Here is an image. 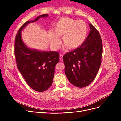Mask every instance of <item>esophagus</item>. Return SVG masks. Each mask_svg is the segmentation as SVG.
I'll return each instance as SVG.
<instances>
[{
  "instance_id": "esophagus-1",
  "label": "esophagus",
  "mask_w": 121,
  "mask_h": 121,
  "mask_svg": "<svg viewBox=\"0 0 121 121\" xmlns=\"http://www.w3.org/2000/svg\"><path fill=\"white\" fill-rule=\"evenodd\" d=\"M63 57V54H60L59 55V59H60V60H62Z\"/></svg>"
}]
</instances>
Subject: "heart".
Segmentation results:
<instances>
[{
    "label": "heart",
    "instance_id": "obj_1",
    "mask_svg": "<svg viewBox=\"0 0 121 121\" xmlns=\"http://www.w3.org/2000/svg\"><path fill=\"white\" fill-rule=\"evenodd\" d=\"M88 26L82 20L63 17L57 22L53 29V33L49 32L48 36L52 46L57 49L60 41L58 37H63V44L66 48L72 49L79 47L86 39Z\"/></svg>",
    "mask_w": 121,
    "mask_h": 121
}]
</instances>
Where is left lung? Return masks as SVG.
I'll return each instance as SVG.
<instances>
[{"mask_svg": "<svg viewBox=\"0 0 121 121\" xmlns=\"http://www.w3.org/2000/svg\"><path fill=\"white\" fill-rule=\"evenodd\" d=\"M90 33L81 45L63 56L65 73L71 83L83 88L96 77L101 63L103 44L98 31L89 23Z\"/></svg>", "mask_w": 121, "mask_h": 121, "instance_id": "1", "label": "left lung"}]
</instances>
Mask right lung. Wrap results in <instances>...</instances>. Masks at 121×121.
<instances>
[{
  "instance_id": "right-lung-1",
  "label": "right lung",
  "mask_w": 121,
  "mask_h": 121,
  "mask_svg": "<svg viewBox=\"0 0 121 121\" xmlns=\"http://www.w3.org/2000/svg\"><path fill=\"white\" fill-rule=\"evenodd\" d=\"M48 16L42 15L33 21L24 23L19 29L15 41V56L18 70L27 84L40 92L48 90L52 85L55 67L59 61V54L53 51H40L29 48L22 41V31L29 23Z\"/></svg>"
}]
</instances>
